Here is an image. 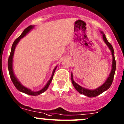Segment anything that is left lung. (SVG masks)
Masks as SVG:
<instances>
[{"label": "left lung", "mask_w": 124, "mask_h": 124, "mask_svg": "<svg viewBox=\"0 0 124 124\" xmlns=\"http://www.w3.org/2000/svg\"><path fill=\"white\" fill-rule=\"evenodd\" d=\"M100 32L101 34L102 35V39H103L104 42L106 43V44L107 45V47H108L110 50L111 51V53H112V70H111V71L110 72L109 76H108V77H107V78L106 79V82H105L102 85L100 86V87H97V88L95 89H93V90L88 89L85 88V87L80 86L79 85H78L77 83H76L73 80V75H72V73H71V81H72V85H73L74 87H75V89H76L80 93H81V94H83L84 95L87 96V97H90V98L97 97V96L99 95L100 94L102 93V92L106 91V90H107L110 87V86L112 85V82H113V77H114L115 72V70H116V64L115 59L114 50H113V47H112V45H111L110 44V42L107 41V38H106V36H105L104 33H103V32L101 31Z\"/></svg>", "instance_id": "1"}]
</instances>
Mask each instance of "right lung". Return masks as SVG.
Listing matches in <instances>:
<instances>
[{
    "mask_svg": "<svg viewBox=\"0 0 124 124\" xmlns=\"http://www.w3.org/2000/svg\"><path fill=\"white\" fill-rule=\"evenodd\" d=\"M34 26H35L31 25V26H28L27 28L25 29L24 30L23 33L20 35V36L16 39L14 41V42H13V44H12V47H11V53H10L9 57V59H8V71H9V75H10V77H11V80H12L13 84L15 86H16V88H17L18 91H20V92H23V93H26V94L27 95L36 96L43 93V92H44L45 91L48 89V86H49L51 82H52V80H53V75H54V71L55 70H56V68H57V67H55L54 69L53 70L52 76H51L50 80L47 83V84L46 85V86H45L42 89L39 90V91H33L31 89H30L24 86L23 85L20 83V82H19V80L17 79V77H16V76H15L14 74V71H13V57H14V51H15V49H16V46H17V45L18 44V43L19 42L20 40L22 38H23L24 37H25V36L27 35V33H28L30 31H31L33 27H34Z\"/></svg>",
    "mask_w": 124,
    "mask_h": 124,
    "instance_id": "add662e5",
    "label": "right lung"
}]
</instances>
